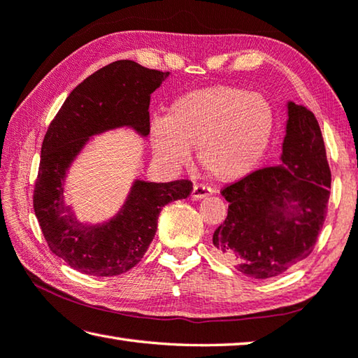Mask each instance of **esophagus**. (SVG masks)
<instances>
[{
  "label": "esophagus",
  "instance_id": "obj_1",
  "mask_svg": "<svg viewBox=\"0 0 358 358\" xmlns=\"http://www.w3.org/2000/svg\"><path fill=\"white\" fill-rule=\"evenodd\" d=\"M211 194H213V189L211 187H208L205 185H195L192 187L191 197L194 200H201V199H205V197H208V195H211Z\"/></svg>",
  "mask_w": 358,
  "mask_h": 358
}]
</instances>
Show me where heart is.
Wrapping results in <instances>:
<instances>
[{"label": "heart", "instance_id": "obj_1", "mask_svg": "<svg viewBox=\"0 0 358 358\" xmlns=\"http://www.w3.org/2000/svg\"><path fill=\"white\" fill-rule=\"evenodd\" d=\"M275 133V111L253 91L215 85L175 99L166 121L150 125L152 149L172 167L186 164L197 149L199 164L214 178L236 181L253 173L267 155Z\"/></svg>", "mask_w": 358, "mask_h": 358}]
</instances>
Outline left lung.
<instances>
[{"label": "left lung", "instance_id": "left-lung-1", "mask_svg": "<svg viewBox=\"0 0 358 358\" xmlns=\"http://www.w3.org/2000/svg\"><path fill=\"white\" fill-rule=\"evenodd\" d=\"M279 166L227 186L225 222L214 231V253L255 279L282 275L312 253L326 219L331 169L318 121L287 102Z\"/></svg>", "mask_w": 358, "mask_h": 358}]
</instances>
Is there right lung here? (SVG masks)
<instances>
[{
  "label": "right lung",
  "instance_id": "1",
  "mask_svg": "<svg viewBox=\"0 0 358 358\" xmlns=\"http://www.w3.org/2000/svg\"><path fill=\"white\" fill-rule=\"evenodd\" d=\"M169 73L117 60L79 83L49 124L41 145L34 211L49 250L69 267L91 276H116L141 261L167 203L186 199L189 180L171 183L135 180L117 214L102 223H82L65 203L66 172L90 139L127 127L150 131V94Z\"/></svg>",
  "mask_w": 358,
  "mask_h": 358
}]
</instances>
